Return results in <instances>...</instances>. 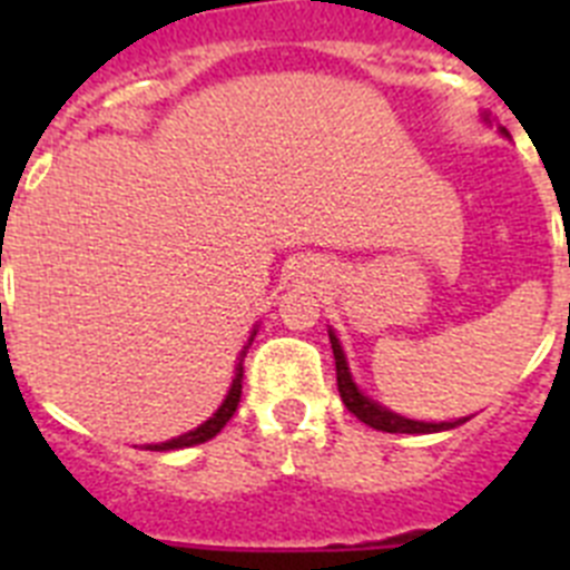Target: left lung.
<instances>
[{"mask_svg": "<svg viewBox=\"0 0 570 570\" xmlns=\"http://www.w3.org/2000/svg\"><path fill=\"white\" fill-rule=\"evenodd\" d=\"M482 119L488 122V114H482ZM502 136H508L505 128H500ZM331 336V347H334V360H336V385H340V396L345 402V407L356 420H362L365 425L376 428V431H385V434H436V431H451V428L462 425L471 416H462V420H451V422H422V420H407V416L396 414L391 407L380 405L376 400L365 396L360 391V385L354 382V374H351V367H347V356L342 351V342L336 336V331H328Z\"/></svg>", "mask_w": 570, "mask_h": 570, "instance_id": "8db88e82", "label": "left lung"}]
</instances>
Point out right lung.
I'll use <instances>...</instances> for the list:
<instances>
[{"instance_id":"1","label":"right lung","mask_w":570,"mask_h":570,"mask_svg":"<svg viewBox=\"0 0 570 570\" xmlns=\"http://www.w3.org/2000/svg\"><path fill=\"white\" fill-rule=\"evenodd\" d=\"M256 331H259V325H256V328L250 331L248 342L242 345L239 362H236V367H234V380H230L228 394H225L223 405H219L214 411V416H208V420H205L203 425L194 428V431H188V434L174 436V440H168V442H156V445H145V448H148V451H179V448L203 445V442L214 440V436L219 434V431H223L225 425H228V420H230V416H234L236 405H239V396H242V360H245V354H248V347H250V342H254Z\"/></svg>"}]
</instances>
